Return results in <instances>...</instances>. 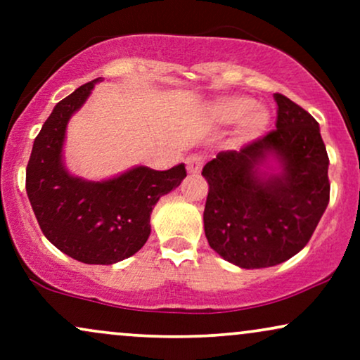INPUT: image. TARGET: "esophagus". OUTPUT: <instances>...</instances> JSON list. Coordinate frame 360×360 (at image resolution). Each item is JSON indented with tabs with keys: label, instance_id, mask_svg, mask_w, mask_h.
Segmentation results:
<instances>
[{
	"label": "esophagus",
	"instance_id": "34e87169",
	"mask_svg": "<svg viewBox=\"0 0 360 360\" xmlns=\"http://www.w3.org/2000/svg\"><path fill=\"white\" fill-rule=\"evenodd\" d=\"M205 157L201 154H191L186 157V169H188L189 174H198L203 167Z\"/></svg>",
	"mask_w": 360,
	"mask_h": 360
}]
</instances>
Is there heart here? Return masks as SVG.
I'll return each instance as SVG.
<instances>
[{
	"instance_id": "obj_1",
	"label": "heart",
	"mask_w": 360,
	"mask_h": 360,
	"mask_svg": "<svg viewBox=\"0 0 360 360\" xmlns=\"http://www.w3.org/2000/svg\"><path fill=\"white\" fill-rule=\"evenodd\" d=\"M214 118L223 123H233L242 118V131L247 135L260 134L269 125L271 115L264 106H257L250 96L233 94L218 98L213 103Z\"/></svg>"
}]
</instances>
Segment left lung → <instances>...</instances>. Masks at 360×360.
I'll return each mask as SVG.
<instances>
[{"mask_svg": "<svg viewBox=\"0 0 360 360\" xmlns=\"http://www.w3.org/2000/svg\"><path fill=\"white\" fill-rule=\"evenodd\" d=\"M276 128L223 150L203 167L208 181L205 235L223 259L260 269L291 259L309 242L330 200L328 154L316 120L276 93ZM276 155L283 171L264 180L258 166Z\"/></svg>", "mask_w": 360, "mask_h": 360, "instance_id": "1", "label": "left lung"}]
</instances>
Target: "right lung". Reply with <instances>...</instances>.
Wrapping results in <instances>:
<instances>
[{
	"mask_svg": "<svg viewBox=\"0 0 360 360\" xmlns=\"http://www.w3.org/2000/svg\"><path fill=\"white\" fill-rule=\"evenodd\" d=\"M86 82L59 101L37 135L27 166V194L45 237L84 264L120 262L139 252L150 235V213L160 196L186 177L184 164L154 171L135 167L113 179L91 183L62 164L65 127L89 96Z\"/></svg>",
	"mask_w": 360,
	"mask_h": 360,
	"instance_id": "right-lung-1",
	"label": "right lung"
}]
</instances>
